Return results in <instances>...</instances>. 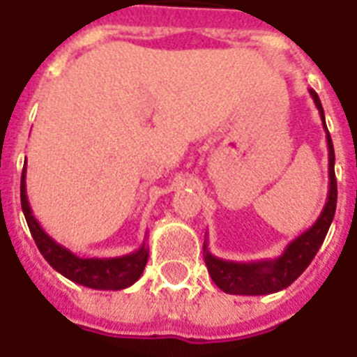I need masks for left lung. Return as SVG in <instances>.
<instances>
[{"mask_svg":"<svg viewBox=\"0 0 357 357\" xmlns=\"http://www.w3.org/2000/svg\"><path fill=\"white\" fill-rule=\"evenodd\" d=\"M312 100L318 108V114L322 118L324 130H326V142H328V155H330V190L328 200L324 206L322 213L309 230L292 239L287 245V249L281 257L273 260H260V262H232L213 257L208 251V245L204 243V260L208 266V271L213 282L221 288L222 292L236 294V296H266V294L279 292L282 288H288L298 279L307 266L312 262V258L324 243V238L330 230L337 208V179H335V151L333 142L326 127L322 102L318 99L317 91L309 89Z\"/></svg>","mask_w":357,"mask_h":357,"instance_id":"left-lung-1","label":"left lung"}]
</instances>
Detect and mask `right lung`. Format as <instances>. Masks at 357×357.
I'll return each instance as SVG.
<instances>
[{
	"mask_svg": "<svg viewBox=\"0 0 357 357\" xmlns=\"http://www.w3.org/2000/svg\"><path fill=\"white\" fill-rule=\"evenodd\" d=\"M20 202L22 211L26 217L29 232L33 236L35 243L39 247L40 255L58 273L67 277L69 281L93 288V290H121L135 284L144 273L148 262V245L144 241L140 249L135 252L114 258H80L70 252L67 247L59 245L43 230L39 221L35 219L33 211L29 208L26 195V167L22 170L20 179Z\"/></svg>",
	"mask_w": 357,
	"mask_h": 357,
	"instance_id": "right-lung-1",
	"label": "right lung"
}]
</instances>
